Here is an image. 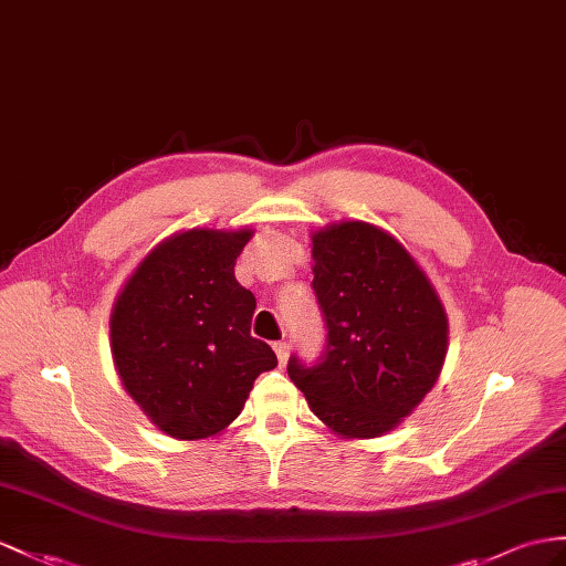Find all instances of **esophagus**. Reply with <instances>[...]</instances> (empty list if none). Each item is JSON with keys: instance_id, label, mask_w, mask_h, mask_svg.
I'll return each mask as SVG.
<instances>
[{"instance_id": "34e87169", "label": "esophagus", "mask_w": 566, "mask_h": 566, "mask_svg": "<svg viewBox=\"0 0 566 566\" xmlns=\"http://www.w3.org/2000/svg\"><path fill=\"white\" fill-rule=\"evenodd\" d=\"M273 350H275V355H279V363L285 365L287 363V355H291V343H287V340L273 343Z\"/></svg>"}]
</instances>
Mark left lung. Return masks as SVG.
<instances>
[{"mask_svg":"<svg viewBox=\"0 0 566 566\" xmlns=\"http://www.w3.org/2000/svg\"><path fill=\"white\" fill-rule=\"evenodd\" d=\"M312 259L326 343L316 363L291 355L287 375L331 430L379 437L434 387L444 307L406 247L360 220L314 232Z\"/></svg>","mask_w":566,"mask_h":566,"instance_id":"8db88e82","label":"left lung"}]
</instances>
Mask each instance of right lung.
<instances>
[{"instance_id":"obj_1","label":"right lung","mask_w":566,"mask_h":566,"mask_svg":"<svg viewBox=\"0 0 566 566\" xmlns=\"http://www.w3.org/2000/svg\"><path fill=\"white\" fill-rule=\"evenodd\" d=\"M252 230H187L158 244L119 293L109 340L129 391L163 432L203 439L240 416L279 360L252 336L254 295L235 281Z\"/></svg>"}]
</instances>
